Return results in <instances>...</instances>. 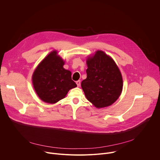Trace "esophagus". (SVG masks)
<instances>
[{
  "label": "esophagus",
  "mask_w": 160,
  "mask_h": 160,
  "mask_svg": "<svg viewBox=\"0 0 160 160\" xmlns=\"http://www.w3.org/2000/svg\"><path fill=\"white\" fill-rule=\"evenodd\" d=\"M76 83L78 87H80V84H81V82H80V80H78L76 82Z\"/></svg>",
  "instance_id": "1"
}]
</instances>
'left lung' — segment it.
Instances as JSON below:
<instances>
[{
    "label": "left lung",
    "mask_w": 160,
    "mask_h": 160,
    "mask_svg": "<svg viewBox=\"0 0 160 160\" xmlns=\"http://www.w3.org/2000/svg\"><path fill=\"white\" fill-rule=\"evenodd\" d=\"M87 78L81 83L88 101L97 108L109 106L120 97L123 88L121 72L115 62L98 51L87 59Z\"/></svg>",
    "instance_id": "1"
}]
</instances>
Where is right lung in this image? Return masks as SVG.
I'll use <instances>...</instances> for the list:
<instances>
[{
    "label": "right lung",
    "mask_w": 160,
    "mask_h": 160,
    "mask_svg": "<svg viewBox=\"0 0 160 160\" xmlns=\"http://www.w3.org/2000/svg\"><path fill=\"white\" fill-rule=\"evenodd\" d=\"M64 61L53 51L38 65L32 75V83L39 98L54 104L63 99L70 89L77 85L72 73L63 68Z\"/></svg>",
    "instance_id": "obj_1"
}]
</instances>
